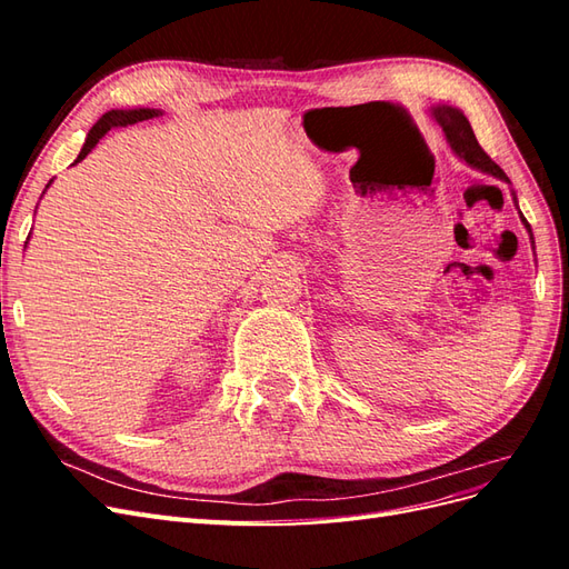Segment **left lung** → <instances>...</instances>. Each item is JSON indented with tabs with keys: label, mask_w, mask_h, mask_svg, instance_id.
I'll return each instance as SVG.
<instances>
[{
	"label": "left lung",
	"mask_w": 569,
	"mask_h": 569,
	"mask_svg": "<svg viewBox=\"0 0 569 569\" xmlns=\"http://www.w3.org/2000/svg\"><path fill=\"white\" fill-rule=\"evenodd\" d=\"M429 113H432V118L437 120L439 128L443 130L446 142H449L451 151L456 153V157H458L460 161H465V163H468V166L475 168V170H481V173L493 176V178H498V180H503V182L510 184V180H508V176L501 170V166H496V163L489 159V153L479 147L477 137H475V132H472L470 120L465 118V113H462L460 109L449 107V104H437V107L429 109ZM512 201H515V206H518V197H515V192H512ZM518 211H520V206H518ZM520 220H522V226L527 228V232H529V237H531V228H529L527 218L522 216V211H520ZM531 244H533V237H531Z\"/></svg>",
	"instance_id": "left-lung-1"
}]
</instances>
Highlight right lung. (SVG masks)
I'll return each mask as SVG.
<instances>
[{"mask_svg":"<svg viewBox=\"0 0 569 569\" xmlns=\"http://www.w3.org/2000/svg\"><path fill=\"white\" fill-rule=\"evenodd\" d=\"M163 111H159V109H111V111H107L104 116H101L97 123L92 126V130L88 132V137H84V144H82V149H80V153H78V159H76V163H80L84 157H88V153L97 147V142L101 140V137H104L111 128H120V126H132V123H140V120H149V118H157V116H161ZM49 184H51V180H49ZM47 184V187H49ZM44 194V192H42ZM30 237V234H28Z\"/></svg>","mask_w":569,"mask_h":569,"instance_id":"1","label":"right lung"}]
</instances>
